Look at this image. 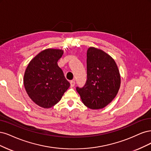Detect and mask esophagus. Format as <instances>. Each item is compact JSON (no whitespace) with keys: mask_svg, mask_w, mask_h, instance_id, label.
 I'll use <instances>...</instances> for the list:
<instances>
[{"mask_svg":"<svg viewBox=\"0 0 151 151\" xmlns=\"http://www.w3.org/2000/svg\"><path fill=\"white\" fill-rule=\"evenodd\" d=\"M70 85H71V87H73L75 85V80H71L70 81Z\"/></svg>","mask_w":151,"mask_h":151,"instance_id":"obj_1","label":"esophagus"}]
</instances>
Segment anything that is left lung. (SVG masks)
<instances>
[{"instance_id": "1", "label": "left lung", "mask_w": 151, "mask_h": 151, "mask_svg": "<svg viewBox=\"0 0 151 151\" xmlns=\"http://www.w3.org/2000/svg\"><path fill=\"white\" fill-rule=\"evenodd\" d=\"M87 80L76 89L83 103L91 109L105 107L114 100L120 85V76L114 60L102 50L90 47L87 51Z\"/></svg>"}]
</instances>
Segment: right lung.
Here are the masks:
<instances>
[{"instance_id": "add662e5", "label": "right lung", "mask_w": 151, "mask_h": 151, "mask_svg": "<svg viewBox=\"0 0 151 151\" xmlns=\"http://www.w3.org/2000/svg\"><path fill=\"white\" fill-rule=\"evenodd\" d=\"M63 51L47 49L29 63L24 76V85L31 99L37 105L48 109L59 101L70 84L58 65Z\"/></svg>"}]
</instances>
